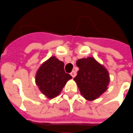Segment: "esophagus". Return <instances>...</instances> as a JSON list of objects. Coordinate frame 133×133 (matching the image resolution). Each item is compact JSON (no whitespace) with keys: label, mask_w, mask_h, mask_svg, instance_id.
Segmentation results:
<instances>
[{"label":"esophagus","mask_w":133,"mask_h":133,"mask_svg":"<svg viewBox=\"0 0 133 133\" xmlns=\"http://www.w3.org/2000/svg\"><path fill=\"white\" fill-rule=\"evenodd\" d=\"M70 74H71V75L72 77H75V75H76V72H75V71H71V73H70Z\"/></svg>","instance_id":"obj_1"}]
</instances>
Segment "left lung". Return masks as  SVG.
Listing matches in <instances>:
<instances>
[{
    "label": "left lung",
    "mask_w": 133,
    "mask_h": 133,
    "mask_svg": "<svg viewBox=\"0 0 133 133\" xmlns=\"http://www.w3.org/2000/svg\"><path fill=\"white\" fill-rule=\"evenodd\" d=\"M76 65L79 71L73 79L86 99L94 100L107 91L110 77L106 68L91 57L79 59Z\"/></svg>",
    "instance_id": "1"
}]
</instances>
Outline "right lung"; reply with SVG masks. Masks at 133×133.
I'll return each mask as SVG.
<instances>
[{"label": "right lung", "instance_id": "right-lung-1", "mask_svg": "<svg viewBox=\"0 0 133 133\" xmlns=\"http://www.w3.org/2000/svg\"><path fill=\"white\" fill-rule=\"evenodd\" d=\"M64 64L55 56L44 62L38 69L36 83L44 95L52 99L60 95L62 90L71 75L64 71Z\"/></svg>", "mask_w": 133, "mask_h": 133}]
</instances>
